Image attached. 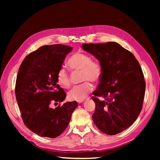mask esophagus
<instances>
[{"instance_id": "34e87169", "label": "esophagus", "mask_w": 160, "mask_h": 160, "mask_svg": "<svg viewBox=\"0 0 160 160\" xmlns=\"http://www.w3.org/2000/svg\"><path fill=\"white\" fill-rule=\"evenodd\" d=\"M78 103H81L82 102H83V100H81V101H77Z\"/></svg>"}]
</instances>
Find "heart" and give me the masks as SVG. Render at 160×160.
Returning <instances> with one entry per match:
<instances>
[{"label":"heart","instance_id":"b5f03b06","mask_svg":"<svg viewBox=\"0 0 160 160\" xmlns=\"http://www.w3.org/2000/svg\"><path fill=\"white\" fill-rule=\"evenodd\" d=\"M67 65L72 71L81 70V81H84L75 86L69 92V98L71 100H83L93 89V83L98 82L101 77V68L98 62L91 61L89 55L81 52L72 55L67 61ZM57 81L63 88H69L71 86L70 77L67 71L61 68L57 72Z\"/></svg>","mask_w":160,"mask_h":160}]
</instances>
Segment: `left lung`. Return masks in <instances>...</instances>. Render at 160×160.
<instances>
[{
	"instance_id": "obj_1",
	"label": "left lung",
	"mask_w": 160,
	"mask_h": 160,
	"mask_svg": "<svg viewBox=\"0 0 160 160\" xmlns=\"http://www.w3.org/2000/svg\"><path fill=\"white\" fill-rule=\"evenodd\" d=\"M82 47L98 59L102 71L92 97L95 103L93 122L108 135L122 132L134 123L143 108L146 82L141 66L132 52L117 42L85 43Z\"/></svg>"
}]
</instances>
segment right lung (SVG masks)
<instances>
[{"instance_id": "add662e5", "label": "right lung", "mask_w": 160, "mask_h": 160, "mask_svg": "<svg viewBox=\"0 0 160 160\" xmlns=\"http://www.w3.org/2000/svg\"><path fill=\"white\" fill-rule=\"evenodd\" d=\"M72 48L63 45L41 47L27 55L17 77L16 99L24 123L41 137L57 138L68 126L77 101H63L66 93L57 84V72Z\"/></svg>"}]
</instances>
